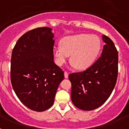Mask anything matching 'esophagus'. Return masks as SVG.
I'll list each match as a JSON object with an SVG mask.
<instances>
[{
  "label": "esophagus",
  "mask_w": 129,
  "mask_h": 129,
  "mask_svg": "<svg viewBox=\"0 0 129 129\" xmlns=\"http://www.w3.org/2000/svg\"><path fill=\"white\" fill-rule=\"evenodd\" d=\"M64 77L65 78H68V73L67 72H64Z\"/></svg>",
  "instance_id": "obj_1"
}]
</instances>
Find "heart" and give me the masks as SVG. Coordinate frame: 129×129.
<instances>
[{
    "label": "heart",
    "mask_w": 129,
    "mask_h": 129,
    "mask_svg": "<svg viewBox=\"0 0 129 129\" xmlns=\"http://www.w3.org/2000/svg\"><path fill=\"white\" fill-rule=\"evenodd\" d=\"M61 46H55L53 53L57 65L62 66L71 55V62L78 70L89 68L100 53L101 42L95 35L79 34L62 39Z\"/></svg>",
    "instance_id": "heart-1"
}]
</instances>
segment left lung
I'll list each match as a JSON object with an SVG mask.
<instances>
[{
	"label": "left lung",
	"instance_id": "1",
	"mask_svg": "<svg viewBox=\"0 0 129 129\" xmlns=\"http://www.w3.org/2000/svg\"><path fill=\"white\" fill-rule=\"evenodd\" d=\"M101 55L81 72L68 76L72 83L73 104L83 110H92L108 100L116 85L118 73V53L113 41L106 35Z\"/></svg>",
	"mask_w": 129,
	"mask_h": 129
}]
</instances>
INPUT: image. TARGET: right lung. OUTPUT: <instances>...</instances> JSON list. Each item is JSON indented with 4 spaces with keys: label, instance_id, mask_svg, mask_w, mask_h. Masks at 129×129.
Wrapping results in <instances>:
<instances>
[{
    "label": "right lung",
    "instance_id": "right-lung-1",
    "mask_svg": "<svg viewBox=\"0 0 129 129\" xmlns=\"http://www.w3.org/2000/svg\"><path fill=\"white\" fill-rule=\"evenodd\" d=\"M52 29L42 27L22 35L12 51L10 77L13 90L31 110L43 112L53 105L64 72L53 61Z\"/></svg>",
    "mask_w": 129,
    "mask_h": 129
}]
</instances>
